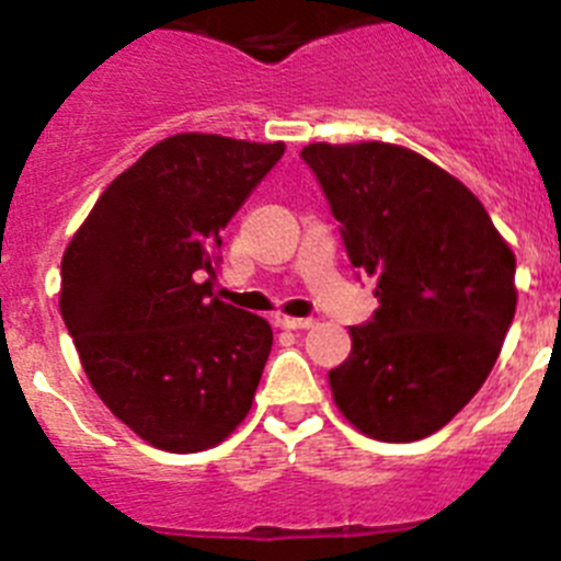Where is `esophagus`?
<instances>
[{
	"mask_svg": "<svg viewBox=\"0 0 561 561\" xmlns=\"http://www.w3.org/2000/svg\"><path fill=\"white\" fill-rule=\"evenodd\" d=\"M276 321V327H282V329H310L312 323V318H290V316H276L274 318Z\"/></svg>",
	"mask_w": 561,
	"mask_h": 561,
	"instance_id": "obj_1",
	"label": "esophagus"
}]
</instances>
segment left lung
I'll list each match as a JSON object with an SVG mask.
<instances>
[{"mask_svg":"<svg viewBox=\"0 0 561 561\" xmlns=\"http://www.w3.org/2000/svg\"><path fill=\"white\" fill-rule=\"evenodd\" d=\"M301 160L379 296L374 318L352 327L348 359L329 370L334 404L374 439L428 437L499 359L517 305L515 254L484 204L417 151L310 144Z\"/></svg>","mask_w":561,"mask_h":561,"instance_id":"left-lung-1","label":"left lung"}]
</instances>
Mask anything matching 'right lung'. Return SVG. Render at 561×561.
<instances>
[{
  "label": "right lung",
  "mask_w": 561,
  "mask_h": 561,
  "mask_svg": "<svg viewBox=\"0 0 561 561\" xmlns=\"http://www.w3.org/2000/svg\"><path fill=\"white\" fill-rule=\"evenodd\" d=\"M285 154L182 133L115 176L60 265V316L99 399L149 446H218L251 410L265 318L213 296L221 229Z\"/></svg>",
  "instance_id": "1"
}]
</instances>
